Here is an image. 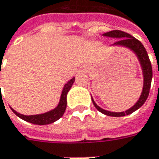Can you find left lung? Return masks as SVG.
<instances>
[{"label":"left lung","instance_id":"left-lung-1","mask_svg":"<svg viewBox=\"0 0 159 159\" xmlns=\"http://www.w3.org/2000/svg\"><path fill=\"white\" fill-rule=\"evenodd\" d=\"M103 36L106 37H111V38H117L119 39L118 41H116L112 46H123L125 48H130L135 53V55L137 56L138 59L140 61V64L143 69V92L141 94V96L139 98L137 102L130 108L129 110L122 111V112H111V111H108L103 109H102L98 106L95 101L92 98V102L94 103L95 107L100 111V112L105 114L107 116H111V117H123L125 115H129L134 111H135L138 110L140 107L143 105V103L146 102L149 94H150V85H151V80H152V67H151V63L150 61V58L148 56V53L146 51L145 48L142 44V42L137 39H135L134 37H133L127 33L119 31V30H114L103 34Z\"/></svg>","mask_w":159,"mask_h":159}]
</instances>
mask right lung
Instances as JSON below:
<instances>
[{"label": "right lung", "mask_w": 159, "mask_h": 159, "mask_svg": "<svg viewBox=\"0 0 159 159\" xmlns=\"http://www.w3.org/2000/svg\"><path fill=\"white\" fill-rule=\"evenodd\" d=\"M74 80H75V78H72L70 80H69L68 82L64 85V89L62 91V95H61V97H60V102H59L58 105L57 106V108H55L54 110L48 111V112L43 113V114H38V115L26 116V115H23V114L16 112L15 110H13L12 108H11V110L20 119H24L25 121L30 122L32 124H34V125H48V124H51L53 122L57 121V119H60L64 115L65 109H66V105H67V100H66L67 93L69 92V90L71 88Z\"/></svg>", "instance_id": "obj_1"}]
</instances>
